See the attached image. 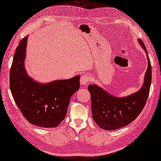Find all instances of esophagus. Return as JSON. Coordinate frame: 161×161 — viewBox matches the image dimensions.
I'll list each match as a JSON object with an SVG mask.
<instances>
[{
	"label": "esophagus",
	"instance_id": "obj_1",
	"mask_svg": "<svg viewBox=\"0 0 161 161\" xmlns=\"http://www.w3.org/2000/svg\"><path fill=\"white\" fill-rule=\"evenodd\" d=\"M89 80H90V78L88 75H83L81 76L80 80V85L83 86L85 85L87 83H89Z\"/></svg>",
	"mask_w": 161,
	"mask_h": 161
}]
</instances>
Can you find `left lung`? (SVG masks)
Here are the masks:
<instances>
[{
  "label": "left lung",
  "mask_w": 161,
  "mask_h": 161,
  "mask_svg": "<svg viewBox=\"0 0 161 161\" xmlns=\"http://www.w3.org/2000/svg\"><path fill=\"white\" fill-rule=\"evenodd\" d=\"M138 41L147 58L143 85L139 91L130 96L119 97L96 84L88 86L92 98L93 119L103 130H113L127 126L138 117L146 104L151 85L152 66L146 46L142 40L139 39Z\"/></svg>",
  "instance_id": "obj_1"
}]
</instances>
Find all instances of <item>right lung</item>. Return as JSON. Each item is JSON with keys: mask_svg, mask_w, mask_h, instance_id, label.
Wrapping results in <instances>:
<instances>
[{"mask_svg": "<svg viewBox=\"0 0 161 161\" xmlns=\"http://www.w3.org/2000/svg\"><path fill=\"white\" fill-rule=\"evenodd\" d=\"M27 35L19 42L10 71V89L15 104L29 123L55 128L65 119L73 94L80 88V76L41 83L29 76L25 61Z\"/></svg>", "mask_w": 161, "mask_h": 161, "instance_id": "obj_1", "label": "right lung"}]
</instances>
